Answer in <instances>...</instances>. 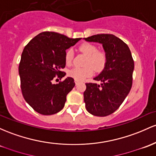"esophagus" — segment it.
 Segmentation results:
<instances>
[{
    "instance_id": "34e87169",
    "label": "esophagus",
    "mask_w": 156,
    "mask_h": 156,
    "mask_svg": "<svg viewBox=\"0 0 156 156\" xmlns=\"http://www.w3.org/2000/svg\"><path fill=\"white\" fill-rule=\"evenodd\" d=\"M75 84L78 85V83H79V81H76V80H75Z\"/></svg>"
}]
</instances>
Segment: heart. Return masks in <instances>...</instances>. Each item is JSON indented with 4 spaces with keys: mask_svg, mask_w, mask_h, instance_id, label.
<instances>
[{
    "mask_svg": "<svg viewBox=\"0 0 156 156\" xmlns=\"http://www.w3.org/2000/svg\"><path fill=\"white\" fill-rule=\"evenodd\" d=\"M79 50L87 56L85 62V67H75L70 69L68 74L70 77L78 81H81L89 78L93 73V69L95 72H101L105 67L107 61V56L105 52L98 50L95 44L90 43H83L80 45ZM73 59V51L71 49H67L65 52V62L67 65L72 63Z\"/></svg>",
    "mask_w": 156,
    "mask_h": 156,
    "instance_id": "heart-1",
    "label": "heart"
}]
</instances>
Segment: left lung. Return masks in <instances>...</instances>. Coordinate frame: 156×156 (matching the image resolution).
Here are the masks:
<instances>
[{"mask_svg":"<svg viewBox=\"0 0 156 156\" xmlns=\"http://www.w3.org/2000/svg\"><path fill=\"white\" fill-rule=\"evenodd\" d=\"M84 40L101 44L107 56L103 71L94 78L101 81V85L87 83L83 92L87 110L93 115L104 117L117 110L130 91L134 61L128 46L114 35L98 34Z\"/></svg>","mask_w":156,"mask_h":156,"instance_id":"8db88e82","label":"left lung"}]
</instances>
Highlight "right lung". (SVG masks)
Returning <instances> with one entry per match:
<instances>
[{
  "instance_id": "add662e5",
  "label": "right lung",
  "mask_w": 156,
  "mask_h": 156,
  "mask_svg": "<svg viewBox=\"0 0 156 156\" xmlns=\"http://www.w3.org/2000/svg\"><path fill=\"white\" fill-rule=\"evenodd\" d=\"M81 39L44 32L23 49L18 67L20 88L26 101L38 113L50 115L64 108L66 95L75 85L74 79L67 77L56 84L52 80L65 76L61 71L66 66L65 52Z\"/></svg>"
}]
</instances>
